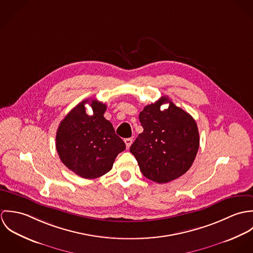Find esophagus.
<instances>
[{
	"label": "esophagus",
	"mask_w": 253,
	"mask_h": 253,
	"mask_svg": "<svg viewBox=\"0 0 253 253\" xmlns=\"http://www.w3.org/2000/svg\"><path fill=\"white\" fill-rule=\"evenodd\" d=\"M125 143H126V148H129L130 145L132 144V138H126V139H125Z\"/></svg>",
	"instance_id": "1"
}]
</instances>
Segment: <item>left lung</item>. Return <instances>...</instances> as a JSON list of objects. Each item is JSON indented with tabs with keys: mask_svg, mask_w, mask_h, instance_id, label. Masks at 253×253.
I'll use <instances>...</instances> for the list:
<instances>
[{
	"mask_svg": "<svg viewBox=\"0 0 253 253\" xmlns=\"http://www.w3.org/2000/svg\"><path fill=\"white\" fill-rule=\"evenodd\" d=\"M170 103L162 111L160 106ZM143 126L130 146L142 174L157 183H168L191 168L200 146L197 124L193 117L174 105L168 96L145 106L139 114Z\"/></svg>",
	"mask_w": 253,
	"mask_h": 253,
	"instance_id": "obj_1",
	"label": "left lung"
}]
</instances>
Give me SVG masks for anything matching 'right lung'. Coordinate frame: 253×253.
Segmentation results:
<instances>
[{"label": "right lung", "mask_w": 253, "mask_h": 253, "mask_svg": "<svg viewBox=\"0 0 253 253\" xmlns=\"http://www.w3.org/2000/svg\"><path fill=\"white\" fill-rule=\"evenodd\" d=\"M91 100V99H90ZM85 99L67 114L56 131V150L61 162L83 178L94 179L112 169L126 144L104 118L106 105L91 100L92 115L85 112Z\"/></svg>", "instance_id": "right-lung-1"}]
</instances>
